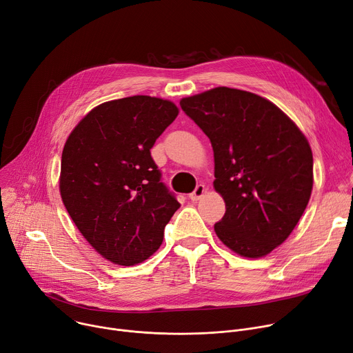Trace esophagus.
Wrapping results in <instances>:
<instances>
[{"label":"esophagus","mask_w":353,"mask_h":353,"mask_svg":"<svg viewBox=\"0 0 353 353\" xmlns=\"http://www.w3.org/2000/svg\"><path fill=\"white\" fill-rule=\"evenodd\" d=\"M204 193H205V187H204L203 184H199V185L194 188L193 193L190 194V200H191V201H199V200L204 196Z\"/></svg>","instance_id":"1"}]
</instances>
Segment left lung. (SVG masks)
<instances>
[{
	"instance_id": "left-lung-1",
	"label": "left lung",
	"mask_w": 353,
	"mask_h": 353,
	"mask_svg": "<svg viewBox=\"0 0 353 353\" xmlns=\"http://www.w3.org/2000/svg\"><path fill=\"white\" fill-rule=\"evenodd\" d=\"M210 138L214 188L225 201L216 236L245 258H262L300 221L312 190V152L279 107L249 91L216 87L180 101Z\"/></svg>"
}]
</instances>
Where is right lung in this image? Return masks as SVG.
<instances>
[{"mask_svg": "<svg viewBox=\"0 0 353 353\" xmlns=\"http://www.w3.org/2000/svg\"><path fill=\"white\" fill-rule=\"evenodd\" d=\"M177 114L172 101L149 95L108 101L77 123L63 148V204L87 242L115 265L153 254L180 207L150 156Z\"/></svg>", "mask_w": 353, "mask_h": 353, "instance_id": "right-lung-1", "label": "right lung"}]
</instances>
